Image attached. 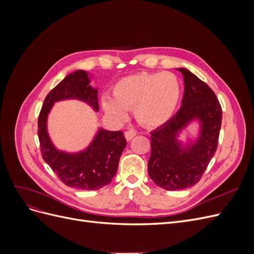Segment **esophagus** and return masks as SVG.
Wrapping results in <instances>:
<instances>
[{"label": "esophagus", "instance_id": "1", "mask_svg": "<svg viewBox=\"0 0 254 254\" xmlns=\"http://www.w3.org/2000/svg\"><path fill=\"white\" fill-rule=\"evenodd\" d=\"M136 135V132L134 131V130H128V131H126L125 132V137H126V140L127 141H130L132 139V137H134Z\"/></svg>", "mask_w": 254, "mask_h": 254}]
</instances>
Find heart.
Masks as SVG:
<instances>
[{
	"label": "heart",
	"mask_w": 254,
	"mask_h": 254,
	"mask_svg": "<svg viewBox=\"0 0 254 254\" xmlns=\"http://www.w3.org/2000/svg\"><path fill=\"white\" fill-rule=\"evenodd\" d=\"M113 97L104 94L102 108L115 121L123 122L128 110L133 109L134 118L146 128L163 126L178 108L181 86L173 73H140L126 76L115 82Z\"/></svg>",
	"instance_id": "1"
}]
</instances>
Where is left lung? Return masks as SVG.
Returning <instances> with one entry per match:
<instances>
[{"label":"left lung","mask_w":254,"mask_h":254,"mask_svg":"<svg viewBox=\"0 0 254 254\" xmlns=\"http://www.w3.org/2000/svg\"><path fill=\"white\" fill-rule=\"evenodd\" d=\"M177 70L184 81L182 106L166 124L151 131L148 161L150 179L167 190L189 189L200 180L216 151L222 118L212 89L188 68ZM194 124L196 134L182 141L181 135Z\"/></svg>","instance_id":"left-lung-1"}]
</instances>
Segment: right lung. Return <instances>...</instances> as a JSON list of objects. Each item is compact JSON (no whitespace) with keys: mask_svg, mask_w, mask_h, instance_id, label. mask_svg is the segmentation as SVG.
<instances>
[{"mask_svg":"<svg viewBox=\"0 0 254 254\" xmlns=\"http://www.w3.org/2000/svg\"><path fill=\"white\" fill-rule=\"evenodd\" d=\"M91 79L92 75L83 70L66 75L45 97L38 119L43 160L65 186L84 190H99L112 181L127 145L124 134L99 127L86 148L70 152L58 149L51 140L48 119L54 104L68 99L80 101L98 112V90L91 86Z\"/></svg>","mask_w":254,"mask_h":254,"instance_id":"right-lung-1","label":"right lung"}]
</instances>
